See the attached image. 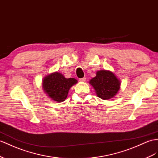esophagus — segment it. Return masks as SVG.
I'll return each instance as SVG.
<instances>
[{"mask_svg": "<svg viewBox=\"0 0 158 158\" xmlns=\"http://www.w3.org/2000/svg\"><path fill=\"white\" fill-rule=\"evenodd\" d=\"M85 79H86L85 77H83V78L80 79L79 81H81V82H83V81H85Z\"/></svg>", "mask_w": 158, "mask_h": 158, "instance_id": "esophagus-1", "label": "esophagus"}]
</instances>
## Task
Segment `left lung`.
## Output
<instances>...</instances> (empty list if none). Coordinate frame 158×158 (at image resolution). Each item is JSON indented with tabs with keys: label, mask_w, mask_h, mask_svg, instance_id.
I'll use <instances>...</instances> for the list:
<instances>
[{
	"label": "left lung",
	"mask_w": 158,
	"mask_h": 158,
	"mask_svg": "<svg viewBox=\"0 0 158 158\" xmlns=\"http://www.w3.org/2000/svg\"><path fill=\"white\" fill-rule=\"evenodd\" d=\"M89 83L95 89L97 95L104 100L114 98L120 89L119 80L114 73L107 70L98 71Z\"/></svg>",
	"instance_id": "obj_1"
}]
</instances>
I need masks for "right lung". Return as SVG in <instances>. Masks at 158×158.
Masks as SVG:
<instances>
[{
    "label": "right lung",
    "instance_id": "right-lung-1",
    "mask_svg": "<svg viewBox=\"0 0 158 158\" xmlns=\"http://www.w3.org/2000/svg\"><path fill=\"white\" fill-rule=\"evenodd\" d=\"M77 83L74 78L67 79L59 72L46 76L43 80V88L46 94L53 101L62 102L65 100L70 88Z\"/></svg>",
    "mask_w": 158,
    "mask_h": 158
}]
</instances>
